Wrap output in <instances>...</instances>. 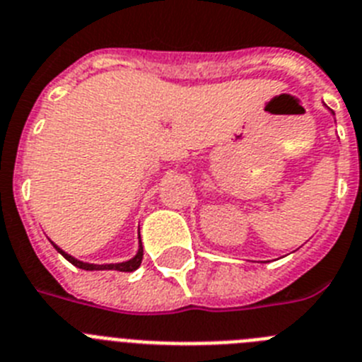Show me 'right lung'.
Returning a JSON list of instances; mask_svg holds the SVG:
<instances>
[{
	"mask_svg": "<svg viewBox=\"0 0 362 362\" xmlns=\"http://www.w3.org/2000/svg\"><path fill=\"white\" fill-rule=\"evenodd\" d=\"M52 246L58 250V253H62V255L65 257V259L69 260L71 264H74L76 268L80 269H86V272H103V269H116V272H134V269L140 268V264H142V259H144V247H142V242H140V247H138L136 255L133 257V259L125 260V262H116V264H89V262H81V260L74 259L72 255H69V253H65L62 247H58L56 244H52Z\"/></svg>",
	"mask_w": 362,
	"mask_h": 362,
	"instance_id": "1",
	"label": "right lung"
}]
</instances>
